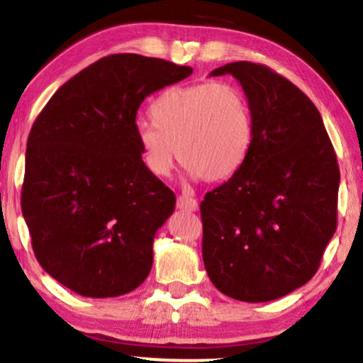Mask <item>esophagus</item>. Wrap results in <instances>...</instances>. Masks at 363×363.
<instances>
[{"mask_svg":"<svg viewBox=\"0 0 363 363\" xmlns=\"http://www.w3.org/2000/svg\"><path fill=\"white\" fill-rule=\"evenodd\" d=\"M177 209L194 212V211H197V201L192 199V197H189V196H179L177 197Z\"/></svg>","mask_w":363,"mask_h":363,"instance_id":"34e87169","label":"esophagus"}]
</instances>
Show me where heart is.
Here are the masks:
<instances>
[{
    "label": "heart",
    "mask_w": 363,
    "mask_h": 363,
    "mask_svg": "<svg viewBox=\"0 0 363 363\" xmlns=\"http://www.w3.org/2000/svg\"><path fill=\"white\" fill-rule=\"evenodd\" d=\"M152 124L138 128L146 171L167 177L177 154L191 177L222 182L235 176L254 144L249 98L232 83L172 86L149 109Z\"/></svg>",
    "instance_id": "obj_1"
}]
</instances>
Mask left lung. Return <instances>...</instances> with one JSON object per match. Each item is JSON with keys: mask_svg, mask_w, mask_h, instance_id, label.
<instances>
[{"mask_svg": "<svg viewBox=\"0 0 363 363\" xmlns=\"http://www.w3.org/2000/svg\"><path fill=\"white\" fill-rule=\"evenodd\" d=\"M232 74L254 113V144L242 169L201 202L202 259L211 282L242 302H269L317 272L337 227L340 171L311 99L255 62L217 67Z\"/></svg>", "mask_w": 363, "mask_h": 363, "instance_id": "1", "label": "left lung"}]
</instances>
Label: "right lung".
<instances>
[{"instance_id": "obj_1", "label": "right lung", "mask_w": 363, "mask_h": 363, "mask_svg": "<svg viewBox=\"0 0 363 363\" xmlns=\"http://www.w3.org/2000/svg\"><path fill=\"white\" fill-rule=\"evenodd\" d=\"M192 67L141 55L93 62L48 101L26 144L21 209L41 267L83 297H118L152 267L176 196L144 167L136 114Z\"/></svg>"}]
</instances>
